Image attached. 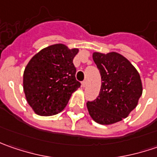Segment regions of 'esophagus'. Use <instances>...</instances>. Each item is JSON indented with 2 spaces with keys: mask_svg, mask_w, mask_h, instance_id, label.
I'll use <instances>...</instances> for the list:
<instances>
[{
  "mask_svg": "<svg viewBox=\"0 0 157 157\" xmlns=\"http://www.w3.org/2000/svg\"><path fill=\"white\" fill-rule=\"evenodd\" d=\"M81 86H82V87H85V86H86V80L82 81L81 82Z\"/></svg>",
  "mask_w": 157,
  "mask_h": 157,
  "instance_id": "34e87169",
  "label": "esophagus"
}]
</instances>
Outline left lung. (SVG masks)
I'll return each instance as SVG.
<instances>
[{
  "label": "left lung",
  "mask_w": 157,
  "mask_h": 157,
  "mask_svg": "<svg viewBox=\"0 0 157 157\" xmlns=\"http://www.w3.org/2000/svg\"><path fill=\"white\" fill-rule=\"evenodd\" d=\"M101 76L99 96L87 101L88 112L94 121L109 125L128 117L142 94V80L136 69L116 52L93 55Z\"/></svg>",
  "instance_id": "8db88e82"
}]
</instances>
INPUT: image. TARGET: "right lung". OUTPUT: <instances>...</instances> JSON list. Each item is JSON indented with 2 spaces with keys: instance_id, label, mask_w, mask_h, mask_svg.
Masks as SVG:
<instances>
[{
  "instance_id": "right-lung-1",
  "label": "right lung",
  "mask_w": 157,
  "mask_h": 157,
  "mask_svg": "<svg viewBox=\"0 0 157 157\" xmlns=\"http://www.w3.org/2000/svg\"><path fill=\"white\" fill-rule=\"evenodd\" d=\"M78 49L57 44L43 49L29 62L23 73V90L29 105L42 116L57 114L80 87L73 58Z\"/></svg>"
}]
</instances>
